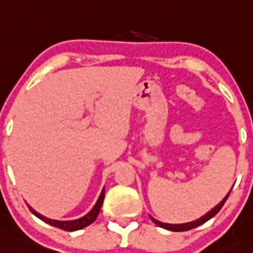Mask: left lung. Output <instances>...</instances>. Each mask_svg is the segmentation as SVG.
<instances>
[{"mask_svg": "<svg viewBox=\"0 0 253 253\" xmlns=\"http://www.w3.org/2000/svg\"><path fill=\"white\" fill-rule=\"evenodd\" d=\"M229 194H230V191L227 194V196H225V198L223 199V200L220 201V203L218 204L216 207H214L213 210H211V211H210L209 213L205 214V216L201 217L200 219L194 220V222L184 223V224H167V223H162V222H159V220L154 219L153 217H150V218H151V220H153V222L155 223L156 225H159V227H161V228H165V229H167V230H172V232H187V230H190V229H193V228H196V227H199V225L204 224L205 222H207V220L211 219L212 217L216 216L218 212H219V210L223 207V205H224L225 201H227V199H228V196H229Z\"/></svg>", "mask_w": 253, "mask_h": 253, "instance_id": "left-lung-1", "label": "left lung"}]
</instances>
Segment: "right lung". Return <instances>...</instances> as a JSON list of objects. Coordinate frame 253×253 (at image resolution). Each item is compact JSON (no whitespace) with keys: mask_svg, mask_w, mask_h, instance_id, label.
I'll list each match as a JSON object with an SVG mask.
<instances>
[{"mask_svg":"<svg viewBox=\"0 0 253 253\" xmlns=\"http://www.w3.org/2000/svg\"><path fill=\"white\" fill-rule=\"evenodd\" d=\"M104 193H105V190L103 189L102 193H100L99 199H98L97 204L94 205V207H93L91 211L86 214V216H84L82 218H80V219H76V220H53V219H49V218L41 216L40 213H37L35 210L31 209L30 206H29V210H30V211L33 212V213L35 214L37 218H40V219L43 220V222L53 225V227L59 228V229L65 230V232H74V230L82 229V228L92 224V223L97 219L98 213H99V211H100V207H102L103 200H104Z\"/></svg>","mask_w":253,"mask_h":253,"instance_id":"add662e5","label":"right lung"}]
</instances>
